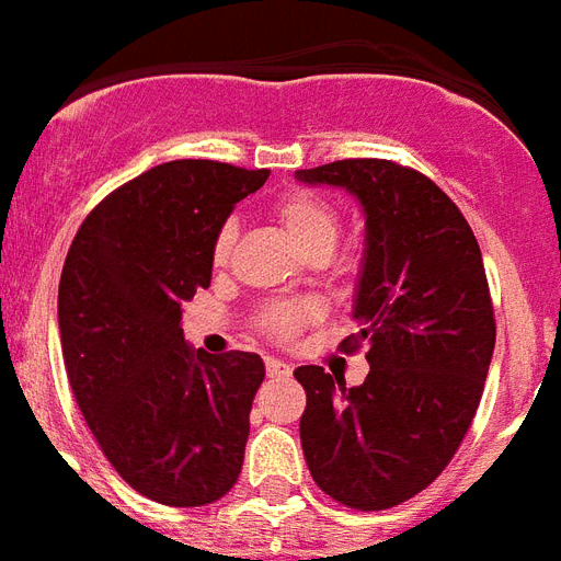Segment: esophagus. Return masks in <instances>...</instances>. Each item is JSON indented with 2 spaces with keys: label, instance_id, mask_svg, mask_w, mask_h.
Wrapping results in <instances>:
<instances>
[{
  "label": "esophagus",
  "instance_id": "obj_1",
  "mask_svg": "<svg viewBox=\"0 0 561 561\" xmlns=\"http://www.w3.org/2000/svg\"><path fill=\"white\" fill-rule=\"evenodd\" d=\"M266 374L268 379H286V376L293 374V367L280 362V358H266Z\"/></svg>",
  "mask_w": 561,
  "mask_h": 561
}]
</instances>
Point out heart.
I'll return each instance as SVG.
<instances>
[{"label": "heart", "instance_id": "b5f03b06", "mask_svg": "<svg viewBox=\"0 0 561 561\" xmlns=\"http://www.w3.org/2000/svg\"><path fill=\"white\" fill-rule=\"evenodd\" d=\"M275 217L280 222V228L286 231V237L293 240V245L304 257L324 260L327 254L333 252L342 222H339V210L327 203V199H321L316 194H307V191H295V194H286L284 199H277ZM234 222H226L217 231V237H214V249H210L214 266H226L228 257H231V249H234ZM312 318H316V307L312 304L272 301L260 309L257 321L266 335H272L277 342H289V339L301 333Z\"/></svg>", "mask_w": 561, "mask_h": 561}]
</instances>
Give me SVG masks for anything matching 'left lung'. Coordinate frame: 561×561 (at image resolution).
Wrapping results in <instances>:
<instances>
[{
  "mask_svg": "<svg viewBox=\"0 0 561 561\" xmlns=\"http://www.w3.org/2000/svg\"><path fill=\"white\" fill-rule=\"evenodd\" d=\"M295 176L351 191L365 210L356 333L370 374L347 388L304 365L309 474L344 507L388 510L449 466L481 402L495 351L490 284L472 228L432 179L388 159H344Z\"/></svg>",
  "mask_w": 561,
  "mask_h": 561,
  "instance_id": "8db88e82",
  "label": "left lung"
}]
</instances>
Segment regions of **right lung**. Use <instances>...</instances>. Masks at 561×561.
Here are the masks:
<instances>
[{"instance_id": "right-lung-1", "label": "right lung", "mask_w": 561, "mask_h": 561, "mask_svg": "<svg viewBox=\"0 0 561 561\" xmlns=\"http://www.w3.org/2000/svg\"><path fill=\"white\" fill-rule=\"evenodd\" d=\"M268 179L210 159L150 168L83 219L57 295L66 374L115 472L145 499L203 507L240 478L257 353L210 356L182 304L210 286L214 237Z\"/></svg>"}]
</instances>
